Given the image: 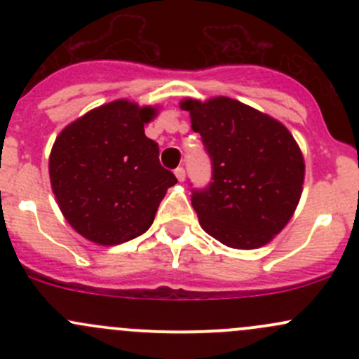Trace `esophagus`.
<instances>
[{"instance_id":"obj_1","label":"esophagus","mask_w":359,"mask_h":359,"mask_svg":"<svg viewBox=\"0 0 359 359\" xmlns=\"http://www.w3.org/2000/svg\"><path fill=\"white\" fill-rule=\"evenodd\" d=\"M175 177L179 182H184L186 180V170L182 168V166H179V168H175Z\"/></svg>"}]
</instances>
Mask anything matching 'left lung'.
<instances>
[{
  "mask_svg": "<svg viewBox=\"0 0 359 359\" xmlns=\"http://www.w3.org/2000/svg\"><path fill=\"white\" fill-rule=\"evenodd\" d=\"M193 130L212 163L208 186L191 203L203 229L231 248L269 243L293 215L304 184V159L276 119L227 97L186 99Z\"/></svg>",
  "mask_w": 359,
  "mask_h": 359,
  "instance_id": "1",
  "label": "left lung"
}]
</instances>
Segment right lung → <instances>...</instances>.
Instances as JSON below:
<instances>
[{
	"label": "right lung",
	"instance_id": "add662e5",
	"mask_svg": "<svg viewBox=\"0 0 359 359\" xmlns=\"http://www.w3.org/2000/svg\"><path fill=\"white\" fill-rule=\"evenodd\" d=\"M153 107L116 100L64 128L50 154V180L67 222L86 240L119 245L146 233L177 179L144 133Z\"/></svg>",
	"mask_w": 359,
	"mask_h": 359
}]
</instances>
